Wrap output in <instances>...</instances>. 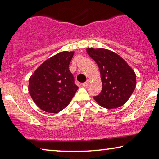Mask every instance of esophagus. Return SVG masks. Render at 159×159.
Here are the masks:
<instances>
[{"mask_svg":"<svg viewBox=\"0 0 159 159\" xmlns=\"http://www.w3.org/2000/svg\"><path fill=\"white\" fill-rule=\"evenodd\" d=\"M89 83H90V81H89V80H88L87 81H85V83H83V84H82V85L83 86V87H87V86L89 85Z\"/></svg>","mask_w":159,"mask_h":159,"instance_id":"34e87169","label":"esophagus"}]
</instances>
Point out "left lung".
Wrapping results in <instances>:
<instances>
[{
  "label": "left lung",
  "instance_id": "obj_1",
  "mask_svg": "<svg viewBox=\"0 0 159 159\" xmlns=\"http://www.w3.org/2000/svg\"><path fill=\"white\" fill-rule=\"evenodd\" d=\"M87 53L98 64L102 89L95 100L106 109H116L124 104L136 86V75L119 55L111 50L87 48Z\"/></svg>",
  "mask_w": 159,
  "mask_h": 159
}]
</instances>
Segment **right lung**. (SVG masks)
<instances>
[{"instance_id": "obj_1", "label": "right lung", "mask_w": 159, "mask_h": 159, "mask_svg": "<svg viewBox=\"0 0 159 159\" xmlns=\"http://www.w3.org/2000/svg\"><path fill=\"white\" fill-rule=\"evenodd\" d=\"M74 52L64 51L45 61L29 80V92L35 104L48 113H58L68 105L79 87L69 65Z\"/></svg>"}]
</instances>
